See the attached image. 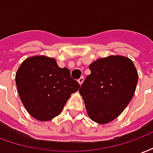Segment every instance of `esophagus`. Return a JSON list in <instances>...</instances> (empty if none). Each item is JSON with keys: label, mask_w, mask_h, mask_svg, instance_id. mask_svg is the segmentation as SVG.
<instances>
[{"label": "esophagus", "mask_w": 153, "mask_h": 153, "mask_svg": "<svg viewBox=\"0 0 153 153\" xmlns=\"http://www.w3.org/2000/svg\"><path fill=\"white\" fill-rule=\"evenodd\" d=\"M83 81H84V78H83V77H81L78 80V82H79V83L80 85H82V82H83Z\"/></svg>", "instance_id": "esophagus-1"}]
</instances>
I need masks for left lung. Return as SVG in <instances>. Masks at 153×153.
<instances>
[{"instance_id": "left-lung-1", "label": "left lung", "mask_w": 153, "mask_h": 153, "mask_svg": "<svg viewBox=\"0 0 153 153\" xmlns=\"http://www.w3.org/2000/svg\"><path fill=\"white\" fill-rule=\"evenodd\" d=\"M91 74L81 86L88 116L106 124L119 116L134 96L138 72L134 63L123 56L100 58L89 65Z\"/></svg>"}]
</instances>
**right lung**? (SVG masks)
<instances>
[{
  "label": "right lung",
  "instance_id": "add662e5",
  "mask_svg": "<svg viewBox=\"0 0 153 153\" xmlns=\"http://www.w3.org/2000/svg\"><path fill=\"white\" fill-rule=\"evenodd\" d=\"M16 86L27 111L45 122L58 116L72 93L80 88L67 68L46 56L28 57L17 71Z\"/></svg>",
  "mask_w": 153,
  "mask_h": 153
}]
</instances>
